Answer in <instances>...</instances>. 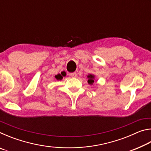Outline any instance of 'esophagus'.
I'll return each instance as SVG.
<instances>
[{"instance_id": "34e87169", "label": "esophagus", "mask_w": 151, "mask_h": 151, "mask_svg": "<svg viewBox=\"0 0 151 151\" xmlns=\"http://www.w3.org/2000/svg\"><path fill=\"white\" fill-rule=\"evenodd\" d=\"M69 75L71 76V77H76L77 74H76V73H70Z\"/></svg>"}]
</instances>
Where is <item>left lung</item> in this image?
Returning <instances> with one entry per match:
<instances>
[{"label":"left lung","instance_id":"obj_1","mask_svg":"<svg viewBox=\"0 0 151 151\" xmlns=\"http://www.w3.org/2000/svg\"><path fill=\"white\" fill-rule=\"evenodd\" d=\"M87 77L88 78V84H90V85H93V83H94V75H88Z\"/></svg>","mask_w":151,"mask_h":151}]
</instances>
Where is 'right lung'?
<instances>
[{"label":"right lung","mask_w":151,"mask_h":151,"mask_svg":"<svg viewBox=\"0 0 151 151\" xmlns=\"http://www.w3.org/2000/svg\"><path fill=\"white\" fill-rule=\"evenodd\" d=\"M55 78L57 79V80H61V79L63 78V76H61L60 75H57L55 76Z\"/></svg>","instance_id":"obj_1"}]
</instances>
